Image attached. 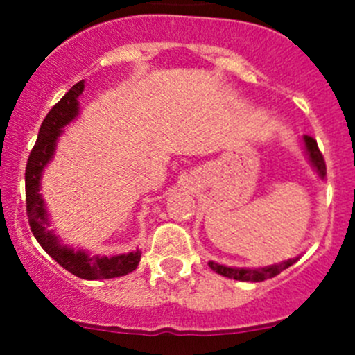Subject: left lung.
I'll use <instances>...</instances> for the list:
<instances>
[{"label":"left lung","mask_w":355,"mask_h":355,"mask_svg":"<svg viewBox=\"0 0 355 355\" xmlns=\"http://www.w3.org/2000/svg\"><path fill=\"white\" fill-rule=\"evenodd\" d=\"M302 144H304V153H306L307 159H309L311 166L314 168V171L318 173V177L321 180L327 178V164H324L323 155L318 149L316 141L309 135H304L302 137ZM299 259V256L292 257V259L282 261V263H275L270 264V266H261V268H232V266H225V264L214 263V261H209V268L213 271H216L218 275L227 278H234V280L239 282H264L268 278H273L277 275H280L282 271L287 270L288 266H292L295 261Z\"/></svg>","instance_id":"left-lung-1"}]
</instances>
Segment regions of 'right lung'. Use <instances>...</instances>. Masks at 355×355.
I'll use <instances>...</instances> for the list:
<instances>
[{"instance_id":"right-lung-1","label":"right lung","mask_w":355,"mask_h":355,"mask_svg":"<svg viewBox=\"0 0 355 355\" xmlns=\"http://www.w3.org/2000/svg\"><path fill=\"white\" fill-rule=\"evenodd\" d=\"M82 91H84V80L75 84L53 106L39 128L37 141L32 148L27 168H25L27 216L35 241L60 266L84 280H106V278H116L132 273L139 266L141 250L137 249L127 254H116V256H91L87 250L73 249L71 245L63 244L62 239L55 232L49 230L51 220H49L44 198L41 194L42 171L55 156L56 144L62 137L63 128L78 116V96L82 94Z\"/></svg>"}]
</instances>
